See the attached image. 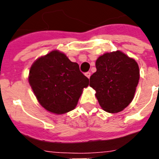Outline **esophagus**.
<instances>
[{"instance_id": "34e87169", "label": "esophagus", "mask_w": 159, "mask_h": 159, "mask_svg": "<svg viewBox=\"0 0 159 159\" xmlns=\"http://www.w3.org/2000/svg\"><path fill=\"white\" fill-rule=\"evenodd\" d=\"M85 76L88 77V78H90V76H91V72H89V71H88V72L85 73Z\"/></svg>"}]
</instances>
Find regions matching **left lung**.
<instances>
[{
  "label": "left lung",
  "mask_w": 159,
  "mask_h": 159,
  "mask_svg": "<svg viewBox=\"0 0 159 159\" xmlns=\"http://www.w3.org/2000/svg\"><path fill=\"white\" fill-rule=\"evenodd\" d=\"M96 72L90 76L89 86L104 111L117 113L133 100L140 79L137 62L121 51L106 52L95 62Z\"/></svg>",
  "instance_id": "left-lung-1"
}]
</instances>
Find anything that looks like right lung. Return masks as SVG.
Wrapping results in <instances>:
<instances>
[{
    "mask_svg": "<svg viewBox=\"0 0 159 159\" xmlns=\"http://www.w3.org/2000/svg\"><path fill=\"white\" fill-rule=\"evenodd\" d=\"M29 83L40 105L57 115L75 109L89 79L59 50L41 56L30 69Z\"/></svg>",
    "mask_w": 159,
    "mask_h": 159,
    "instance_id": "right-lung-1",
    "label": "right lung"
}]
</instances>
